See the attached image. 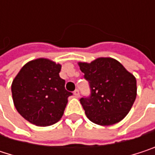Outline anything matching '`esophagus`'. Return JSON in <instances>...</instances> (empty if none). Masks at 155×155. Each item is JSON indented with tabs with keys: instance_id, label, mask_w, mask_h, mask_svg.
<instances>
[{
	"instance_id": "obj_1",
	"label": "esophagus",
	"mask_w": 155,
	"mask_h": 155,
	"mask_svg": "<svg viewBox=\"0 0 155 155\" xmlns=\"http://www.w3.org/2000/svg\"><path fill=\"white\" fill-rule=\"evenodd\" d=\"M74 95L76 98H79V97H80V92H79L78 90H75V91H74Z\"/></svg>"
}]
</instances>
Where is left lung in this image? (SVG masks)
<instances>
[{
	"label": "left lung",
	"instance_id": "obj_1",
	"mask_svg": "<svg viewBox=\"0 0 155 155\" xmlns=\"http://www.w3.org/2000/svg\"><path fill=\"white\" fill-rule=\"evenodd\" d=\"M91 95L80 100L87 117L101 126L121 121L137 98V80L117 60L101 57L91 63H79Z\"/></svg>",
	"mask_w": 155,
	"mask_h": 155
}]
</instances>
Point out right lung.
Instances as JSON below:
<instances>
[{
  "label": "right lung",
  "mask_w": 155,
  "mask_h": 155,
  "mask_svg": "<svg viewBox=\"0 0 155 155\" xmlns=\"http://www.w3.org/2000/svg\"><path fill=\"white\" fill-rule=\"evenodd\" d=\"M61 64L38 58L27 63L12 84L14 106L28 122L47 127L62 117L67 99L73 95L59 76Z\"/></svg>",
  "instance_id": "obj_1"
}]
</instances>
